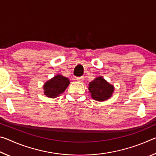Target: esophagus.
Listing matches in <instances>:
<instances>
[{"mask_svg": "<svg viewBox=\"0 0 156 156\" xmlns=\"http://www.w3.org/2000/svg\"><path fill=\"white\" fill-rule=\"evenodd\" d=\"M84 77L83 76H81V77H78V78H76V80L78 81V82H83L84 80Z\"/></svg>", "mask_w": 156, "mask_h": 156, "instance_id": "obj_1", "label": "esophagus"}]
</instances>
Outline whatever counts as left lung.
Here are the masks:
<instances>
[{"instance_id": "1", "label": "left lung", "mask_w": 156, "mask_h": 156, "mask_svg": "<svg viewBox=\"0 0 156 156\" xmlns=\"http://www.w3.org/2000/svg\"><path fill=\"white\" fill-rule=\"evenodd\" d=\"M89 85V91L91 94L92 98L97 101H104L109 98L114 90L113 86L102 77L95 78Z\"/></svg>"}]
</instances>
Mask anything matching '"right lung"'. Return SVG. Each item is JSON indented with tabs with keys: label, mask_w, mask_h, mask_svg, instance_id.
<instances>
[{
	"label": "right lung",
	"mask_w": 156,
	"mask_h": 156,
	"mask_svg": "<svg viewBox=\"0 0 156 156\" xmlns=\"http://www.w3.org/2000/svg\"><path fill=\"white\" fill-rule=\"evenodd\" d=\"M69 83V80L66 77L57 75L44 84V94L49 98H56L64 92Z\"/></svg>",
	"instance_id": "obj_1"
}]
</instances>
